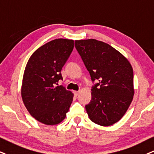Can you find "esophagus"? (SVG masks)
<instances>
[{"label": "esophagus", "instance_id": "obj_1", "mask_svg": "<svg viewBox=\"0 0 154 154\" xmlns=\"http://www.w3.org/2000/svg\"><path fill=\"white\" fill-rule=\"evenodd\" d=\"M73 94H74V95H75V96H77L78 95H79V91H73Z\"/></svg>", "mask_w": 154, "mask_h": 154}]
</instances>
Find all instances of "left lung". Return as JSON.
Listing matches in <instances>:
<instances>
[{
    "instance_id": "8db88e82",
    "label": "left lung",
    "mask_w": 154,
    "mask_h": 154,
    "mask_svg": "<svg viewBox=\"0 0 154 154\" xmlns=\"http://www.w3.org/2000/svg\"><path fill=\"white\" fill-rule=\"evenodd\" d=\"M75 47L93 82L91 100L86 105L89 119L109 126L126 113L134 95V71L128 60L114 48L96 39L75 41Z\"/></svg>"
}]
</instances>
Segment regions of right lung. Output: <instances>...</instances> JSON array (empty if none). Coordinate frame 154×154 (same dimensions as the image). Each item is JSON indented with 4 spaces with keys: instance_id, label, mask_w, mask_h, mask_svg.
Wrapping results in <instances>:
<instances>
[{
    "instance_id": "1",
    "label": "right lung",
    "mask_w": 154,
    "mask_h": 154,
    "mask_svg": "<svg viewBox=\"0 0 154 154\" xmlns=\"http://www.w3.org/2000/svg\"><path fill=\"white\" fill-rule=\"evenodd\" d=\"M73 47V40H53L38 48L28 60L21 96L30 114L39 122L56 125L66 116L73 94L57 85L63 79L60 71Z\"/></svg>"
}]
</instances>
